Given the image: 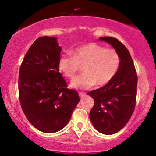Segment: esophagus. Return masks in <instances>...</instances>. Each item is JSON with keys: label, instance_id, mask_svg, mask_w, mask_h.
<instances>
[{"label": "esophagus", "instance_id": "obj_1", "mask_svg": "<svg viewBox=\"0 0 156 156\" xmlns=\"http://www.w3.org/2000/svg\"><path fill=\"white\" fill-rule=\"evenodd\" d=\"M78 94H79V96H81V97H84V96H86V93H83V92H79V93H78Z\"/></svg>", "mask_w": 156, "mask_h": 156}]
</instances>
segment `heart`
Wrapping results in <instances>:
<instances>
[{"mask_svg": "<svg viewBox=\"0 0 156 156\" xmlns=\"http://www.w3.org/2000/svg\"><path fill=\"white\" fill-rule=\"evenodd\" d=\"M73 54L61 55L58 66L66 77L72 78L78 71L80 65H84V73L71 81V87L75 89H89L96 83L100 86L106 84L115 77L120 66V57L117 51L105 48L95 42L78 47Z\"/></svg>", "mask_w": 156, "mask_h": 156, "instance_id": "1", "label": "heart"}]
</instances>
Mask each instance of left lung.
<instances>
[{
    "mask_svg": "<svg viewBox=\"0 0 156 156\" xmlns=\"http://www.w3.org/2000/svg\"><path fill=\"white\" fill-rule=\"evenodd\" d=\"M99 40L108 42L117 51L120 57V66L110 82L99 89L87 93L94 99L90 119L100 133L113 134L126 125L134 112L137 95V73L130 53L118 39L102 37Z\"/></svg>",
    "mask_w": 156,
    "mask_h": 156,
    "instance_id": "8db88e82",
    "label": "left lung"
}]
</instances>
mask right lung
Wrapping results in <instances>:
<instances>
[{"label": "right lung", "instance_id": "right-lung-1", "mask_svg": "<svg viewBox=\"0 0 156 156\" xmlns=\"http://www.w3.org/2000/svg\"><path fill=\"white\" fill-rule=\"evenodd\" d=\"M61 46L57 37H39L27 51L19 76V99L29 122L45 133L61 130L79 102L59 72Z\"/></svg>", "mask_w": 156, "mask_h": 156}]
</instances>
